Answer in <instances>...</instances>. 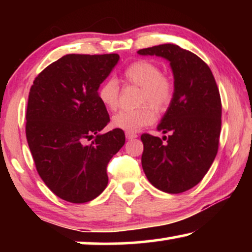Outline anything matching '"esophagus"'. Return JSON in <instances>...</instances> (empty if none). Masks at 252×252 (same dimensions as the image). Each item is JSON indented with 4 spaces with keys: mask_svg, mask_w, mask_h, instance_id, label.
Wrapping results in <instances>:
<instances>
[{
    "mask_svg": "<svg viewBox=\"0 0 252 252\" xmlns=\"http://www.w3.org/2000/svg\"><path fill=\"white\" fill-rule=\"evenodd\" d=\"M136 137H137V134L136 133L126 132V139L127 140H133V139H136Z\"/></svg>",
    "mask_w": 252,
    "mask_h": 252,
    "instance_id": "obj_1",
    "label": "esophagus"
}]
</instances>
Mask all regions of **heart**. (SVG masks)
<instances>
[{"instance_id":"1","label":"heart","mask_w":252,"mask_h":252,"mask_svg":"<svg viewBox=\"0 0 252 252\" xmlns=\"http://www.w3.org/2000/svg\"><path fill=\"white\" fill-rule=\"evenodd\" d=\"M127 84L140 87L139 104L134 110H123L112 117V126L125 132H137L144 126L150 125L156 119V111H165L173 101L174 82L170 77L161 73L160 67L149 61H135L124 71ZM99 102L109 110H116L119 104V85L109 79L98 87ZM147 104L146 105L145 103Z\"/></svg>"}]
</instances>
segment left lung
<instances>
[{"instance_id": "left-lung-1", "label": "left lung", "mask_w": 252, "mask_h": 252, "mask_svg": "<svg viewBox=\"0 0 252 252\" xmlns=\"http://www.w3.org/2000/svg\"><path fill=\"white\" fill-rule=\"evenodd\" d=\"M137 54L165 58L173 72V101L157 126L168 136L142 134L141 161L151 185L168 194H180L204 178L218 153L221 130L218 86L206 63L177 44H159Z\"/></svg>"}]
</instances>
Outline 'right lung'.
Listing matches in <instances>:
<instances>
[{
	"label": "right lung",
	"mask_w": 252,
	"mask_h": 252,
	"mask_svg": "<svg viewBox=\"0 0 252 252\" xmlns=\"http://www.w3.org/2000/svg\"><path fill=\"white\" fill-rule=\"evenodd\" d=\"M118 61V54L65 55L30 89L27 143L41 179L66 202L97 197L108 186L110 159L125 144L122 129L99 133L110 118L97 91Z\"/></svg>",
	"instance_id": "obj_1"
}]
</instances>
